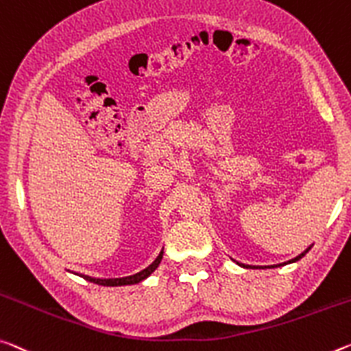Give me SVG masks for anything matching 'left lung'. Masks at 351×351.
<instances>
[{
	"label": "left lung",
	"instance_id": "obj_1",
	"mask_svg": "<svg viewBox=\"0 0 351 351\" xmlns=\"http://www.w3.org/2000/svg\"><path fill=\"white\" fill-rule=\"evenodd\" d=\"M309 250H311V247H309V248H306V250H304V252H303L302 254H298V256H297V258H293V259H291V261H287V263H285V264L297 263V261H298V259H302V258H303V256H304L306 253H308V252H309ZM285 264H278V265H271V267H280V265H285ZM239 265H241V267H245V269H250V265H243V264H239Z\"/></svg>",
	"mask_w": 351,
	"mask_h": 351
}]
</instances>
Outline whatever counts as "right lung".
Instances as JSON below:
<instances>
[{
  "label": "right lung",
  "instance_id": "add662e5",
  "mask_svg": "<svg viewBox=\"0 0 351 351\" xmlns=\"http://www.w3.org/2000/svg\"><path fill=\"white\" fill-rule=\"evenodd\" d=\"M162 254L164 252H160L158 258L154 259L153 264H149L147 269H143L142 271H138L136 275H131V276H125V278H109V280H99V278H92V276H87V275H81L84 280L90 281V282H95V285L99 286H126V285H137V282H141L148 278L149 275L153 274V271L158 269V265L160 264V259H162Z\"/></svg>",
  "mask_w": 351,
  "mask_h": 351
}]
</instances>
